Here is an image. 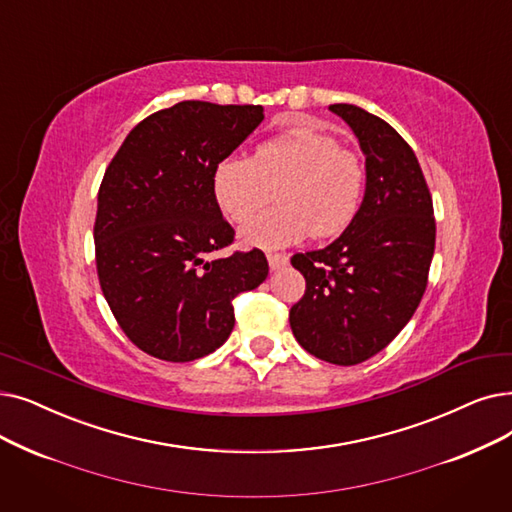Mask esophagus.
I'll use <instances>...</instances> for the list:
<instances>
[{"label": "esophagus", "instance_id": "obj_1", "mask_svg": "<svg viewBox=\"0 0 512 512\" xmlns=\"http://www.w3.org/2000/svg\"><path fill=\"white\" fill-rule=\"evenodd\" d=\"M268 261H270V268L272 270H280L288 263V255L284 253H268Z\"/></svg>", "mask_w": 512, "mask_h": 512}]
</instances>
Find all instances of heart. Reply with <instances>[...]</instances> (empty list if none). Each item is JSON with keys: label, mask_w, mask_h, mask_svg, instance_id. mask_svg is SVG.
<instances>
[{"label": "heart", "mask_w": 512, "mask_h": 512, "mask_svg": "<svg viewBox=\"0 0 512 512\" xmlns=\"http://www.w3.org/2000/svg\"><path fill=\"white\" fill-rule=\"evenodd\" d=\"M366 165L330 133L295 129L257 146L251 159L226 157L213 169L219 211L244 224L277 190L279 207L249 222L240 238L249 247H286L341 234L358 213Z\"/></svg>", "instance_id": "b5f03b06"}]
</instances>
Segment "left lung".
Instances as JSON below:
<instances>
[{
    "label": "left lung",
    "instance_id": "left-lung-1",
    "mask_svg": "<svg viewBox=\"0 0 512 512\" xmlns=\"http://www.w3.org/2000/svg\"><path fill=\"white\" fill-rule=\"evenodd\" d=\"M328 108L360 140L366 192L335 242L291 257L305 278V295L288 311V322L311 355L355 366L383 351L414 316L429 280L435 217L408 142L360 106Z\"/></svg>",
    "mask_w": 512,
    "mask_h": 512
}]
</instances>
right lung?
<instances>
[{"label": "right lung", "mask_w": 512, "mask_h": 512, "mask_svg": "<svg viewBox=\"0 0 512 512\" xmlns=\"http://www.w3.org/2000/svg\"><path fill=\"white\" fill-rule=\"evenodd\" d=\"M263 121L255 104L184 100L140 121L106 167L94 224L104 299L152 358L192 362L224 345L232 301L268 278L263 251L234 242L211 177Z\"/></svg>", "instance_id": "obj_1"}]
</instances>
